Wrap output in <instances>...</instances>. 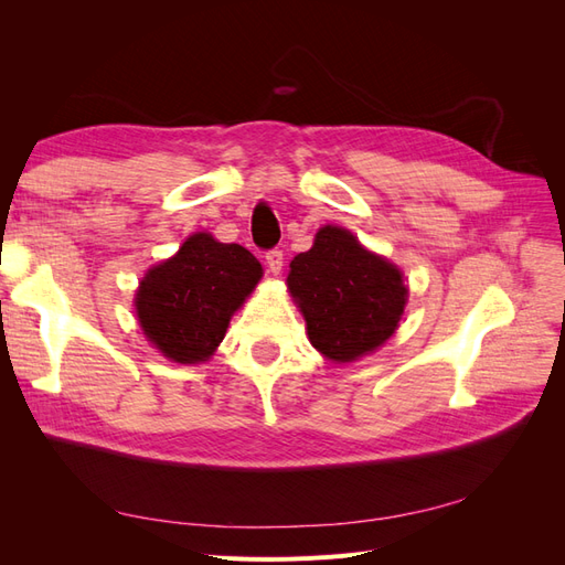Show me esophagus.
<instances>
[{
  "instance_id": "obj_1",
  "label": "esophagus",
  "mask_w": 565,
  "mask_h": 565,
  "mask_svg": "<svg viewBox=\"0 0 565 565\" xmlns=\"http://www.w3.org/2000/svg\"><path fill=\"white\" fill-rule=\"evenodd\" d=\"M282 252L280 249H268L266 252V264H268V268H270V273H280L282 270Z\"/></svg>"
}]
</instances>
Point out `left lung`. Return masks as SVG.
<instances>
[{
    "mask_svg": "<svg viewBox=\"0 0 565 565\" xmlns=\"http://www.w3.org/2000/svg\"><path fill=\"white\" fill-rule=\"evenodd\" d=\"M289 268L287 287L311 344L332 361H355L396 332L407 301L401 270L363 249L349 231L320 228L313 247Z\"/></svg>",
    "mask_w": 565,
    "mask_h": 565,
    "instance_id": "1",
    "label": "left lung"
}]
</instances>
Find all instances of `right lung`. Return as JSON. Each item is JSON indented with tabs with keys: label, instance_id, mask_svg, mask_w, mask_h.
I'll return each mask as SVG.
<instances>
[{
	"label": "right lung",
	"instance_id": "right-lung-1",
	"mask_svg": "<svg viewBox=\"0 0 565 565\" xmlns=\"http://www.w3.org/2000/svg\"><path fill=\"white\" fill-rule=\"evenodd\" d=\"M262 278V264L241 245L207 233L188 237L172 259L150 268L136 292L146 337L177 363L207 361L233 311Z\"/></svg>",
	"mask_w": 565,
	"mask_h": 565
}]
</instances>
